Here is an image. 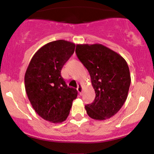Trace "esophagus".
<instances>
[{
  "label": "esophagus",
  "instance_id": "1",
  "mask_svg": "<svg viewBox=\"0 0 154 154\" xmlns=\"http://www.w3.org/2000/svg\"><path fill=\"white\" fill-rule=\"evenodd\" d=\"M77 91H78L79 94H81L82 92V87L81 85H78V87H77Z\"/></svg>",
  "mask_w": 154,
  "mask_h": 154
}]
</instances>
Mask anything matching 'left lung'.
<instances>
[{
    "instance_id": "8db88e82",
    "label": "left lung",
    "mask_w": 154,
    "mask_h": 154,
    "mask_svg": "<svg viewBox=\"0 0 154 154\" xmlns=\"http://www.w3.org/2000/svg\"><path fill=\"white\" fill-rule=\"evenodd\" d=\"M76 55L91 77L96 96L85 106L90 118L103 120L116 115L125 102L131 77L125 60L102 44H77Z\"/></svg>"
}]
</instances>
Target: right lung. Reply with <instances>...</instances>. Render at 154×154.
Returning <instances> with one entry per match:
<instances>
[{
    "label": "right lung",
    "mask_w": 154,
    "mask_h": 154,
    "mask_svg": "<svg viewBox=\"0 0 154 154\" xmlns=\"http://www.w3.org/2000/svg\"><path fill=\"white\" fill-rule=\"evenodd\" d=\"M75 48V44L65 40L48 43L34 55L24 75L25 90L33 108L53 123L66 120L77 96V90L67 87L60 74Z\"/></svg>",
    "instance_id": "1"
}]
</instances>
